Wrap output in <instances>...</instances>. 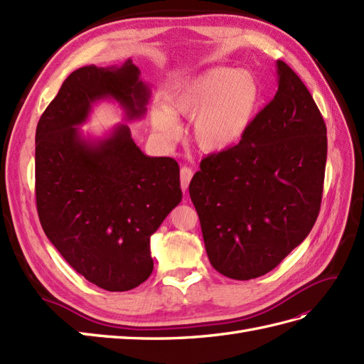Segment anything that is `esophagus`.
Returning <instances> with one entry per match:
<instances>
[{"mask_svg":"<svg viewBox=\"0 0 364 364\" xmlns=\"http://www.w3.org/2000/svg\"><path fill=\"white\" fill-rule=\"evenodd\" d=\"M192 176H193V171L191 169V167L183 166L181 171H180V181H181L183 191H188L189 183H191V180H192Z\"/></svg>","mask_w":364,"mask_h":364,"instance_id":"esophagus-1","label":"esophagus"}]
</instances>
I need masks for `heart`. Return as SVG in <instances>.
<instances>
[{
    "label": "heart",
    "mask_w": 364,
    "mask_h": 364,
    "mask_svg": "<svg viewBox=\"0 0 364 364\" xmlns=\"http://www.w3.org/2000/svg\"><path fill=\"white\" fill-rule=\"evenodd\" d=\"M262 86L250 70L217 66L184 80L166 95V107L151 110V124L164 139H175L172 115L193 118V141L204 152H223L240 143L252 126Z\"/></svg>",
    "instance_id": "heart-1"
}]
</instances>
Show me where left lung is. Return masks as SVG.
Returning <instances> with one entry per match:
<instances>
[{"label":"left lung","instance_id":"obj_1","mask_svg":"<svg viewBox=\"0 0 364 364\" xmlns=\"http://www.w3.org/2000/svg\"><path fill=\"white\" fill-rule=\"evenodd\" d=\"M278 90L241 141L203 158L189 184L215 271L234 279L271 272L318 217L328 136L312 95L277 61Z\"/></svg>","mask_w":364,"mask_h":364}]
</instances>
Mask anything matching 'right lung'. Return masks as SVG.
Returning <instances> with one entry per match:
<instances>
[{"label":"right lung","instance_id":"add662e5","mask_svg":"<svg viewBox=\"0 0 364 364\" xmlns=\"http://www.w3.org/2000/svg\"><path fill=\"white\" fill-rule=\"evenodd\" d=\"M139 73L130 58L73 70L35 135L44 234L80 275L110 292L130 291L151 277V237L183 198L178 163L146 155L127 124L102 136L81 130L100 101L117 102L126 121L141 119L151 87Z\"/></svg>","mask_w":364,"mask_h":364}]
</instances>
